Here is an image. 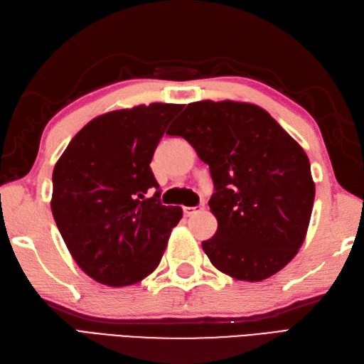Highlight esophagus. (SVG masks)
<instances>
[{
	"instance_id": "esophagus-1",
	"label": "esophagus",
	"mask_w": 364,
	"mask_h": 364,
	"mask_svg": "<svg viewBox=\"0 0 364 364\" xmlns=\"http://www.w3.org/2000/svg\"><path fill=\"white\" fill-rule=\"evenodd\" d=\"M202 208H203V205H199V207H183V213L187 216H191V215H194V213L202 210Z\"/></svg>"
}]
</instances>
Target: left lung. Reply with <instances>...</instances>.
I'll list each match as a JSON object with an SVG mask.
<instances>
[{
	"instance_id": "8db88e82",
	"label": "left lung",
	"mask_w": 364,
	"mask_h": 364,
	"mask_svg": "<svg viewBox=\"0 0 364 364\" xmlns=\"http://www.w3.org/2000/svg\"><path fill=\"white\" fill-rule=\"evenodd\" d=\"M166 134L183 137L210 166L218 230L202 249L211 264L249 282L284 269L304 242L315 199L298 141L259 106L232 100L190 103Z\"/></svg>"
}]
</instances>
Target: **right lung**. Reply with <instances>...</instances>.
Here are the masks:
<instances>
[{"instance_id":"obj_1","label":"right lung","mask_w":364,"mask_h":364,"mask_svg":"<svg viewBox=\"0 0 364 364\" xmlns=\"http://www.w3.org/2000/svg\"><path fill=\"white\" fill-rule=\"evenodd\" d=\"M182 105L151 103L106 112L69 141L52 173L50 208L69 253L87 277L131 286L154 272L181 207L161 203L149 168ZM156 188L153 197L149 191Z\"/></svg>"}]
</instances>
